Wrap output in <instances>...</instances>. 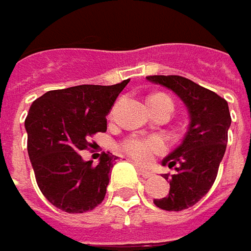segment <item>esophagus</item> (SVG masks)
<instances>
[{
  "label": "esophagus",
  "instance_id": "1",
  "mask_svg": "<svg viewBox=\"0 0 251 251\" xmlns=\"http://www.w3.org/2000/svg\"><path fill=\"white\" fill-rule=\"evenodd\" d=\"M137 171H139V174L143 177V178H149V177H151L153 176V173L150 171V170H146V169H143V167H137Z\"/></svg>",
  "mask_w": 251,
  "mask_h": 251
}]
</instances>
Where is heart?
<instances>
[{
  "label": "heart",
  "mask_w": 251,
  "mask_h": 251,
  "mask_svg": "<svg viewBox=\"0 0 251 251\" xmlns=\"http://www.w3.org/2000/svg\"><path fill=\"white\" fill-rule=\"evenodd\" d=\"M157 97L161 95L160 94L151 95L147 98V101ZM119 149L129 157L136 160L137 163L146 164L150 163L157 154L164 153L167 150V143L164 139L158 136H130L126 137L124 142H121Z\"/></svg>",
  "instance_id": "1"
}]
</instances>
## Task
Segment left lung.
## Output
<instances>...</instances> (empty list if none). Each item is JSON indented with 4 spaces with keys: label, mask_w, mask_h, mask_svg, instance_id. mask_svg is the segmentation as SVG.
<instances>
[{
    "label": "left lung",
    "mask_w": 251,
    "mask_h": 251,
    "mask_svg": "<svg viewBox=\"0 0 251 251\" xmlns=\"http://www.w3.org/2000/svg\"><path fill=\"white\" fill-rule=\"evenodd\" d=\"M149 81L173 90L190 115V126L180 146L163 166L176 170L170 177V194L154 200L164 211L187 209L206 195L216 180L227 142L232 118L226 100L181 75H147ZM170 174H164L167 180Z\"/></svg>",
    "instance_id": "obj_1"
}]
</instances>
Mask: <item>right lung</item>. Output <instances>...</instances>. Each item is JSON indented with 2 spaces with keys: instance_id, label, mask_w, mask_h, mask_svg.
Here are the masks:
<instances>
[{
  "instance_id": "obj_1",
  "label": "right lung",
  "mask_w": 251,
  "mask_h": 251,
  "mask_svg": "<svg viewBox=\"0 0 251 251\" xmlns=\"http://www.w3.org/2000/svg\"><path fill=\"white\" fill-rule=\"evenodd\" d=\"M130 80L114 85H75L43 94L25 119L27 153L39 190L69 213L93 211L104 201L116 156L101 153L100 163L84 161L90 137L106 132V115Z\"/></svg>"
}]
</instances>
